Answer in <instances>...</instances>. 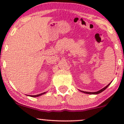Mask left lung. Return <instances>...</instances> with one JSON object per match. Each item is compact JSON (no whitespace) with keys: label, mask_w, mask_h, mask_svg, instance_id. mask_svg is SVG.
<instances>
[{"label":"left lung","mask_w":124,"mask_h":124,"mask_svg":"<svg viewBox=\"0 0 124 124\" xmlns=\"http://www.w3.org/2000/svg\"><path fill=\"white\" fill-rule=\"evenodd\" d=\"M110 84H111V83H109L108 85L107 86H106V87H104L103 89H101L100 90L97 91V92H83V91H81V92H83V93H86V94H99V93H101L102 92H103L104 90H106V89H107V88L108 87V86H109V85H110Z\"/></svg>","instance_id":"1"}]
</instances>
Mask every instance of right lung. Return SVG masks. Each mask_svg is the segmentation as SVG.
<instances>
[{
    "label": "right lung",
    "mask_w": 124,
    "mask_h": 124,
    "mask_svg": "<svg viewBox=\"0 0 124 124\" xmlns=\"http://www.w3.org/2000/svg\"><path fill=\"white\" fill-rule=\"evenodd\" d=\"M45 93H45V92H44V93H42L39 94H37V95H34V96H31V95H30V96L32 97H37L40 96H41V95L44 94H45ZM28 96H29V95H28Z\"/></svg>",
    "instance_id": "right-lung-1"
}]
</instances>
